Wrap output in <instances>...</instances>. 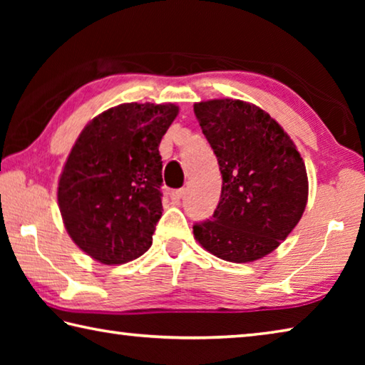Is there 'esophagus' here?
<instances>
[{
	"label": "esophagus",
	"instance_id": "obj_1",
	"mask_svg": "<svg viewBox=\"0 0 365 365\" xmlns=\"http://www.w3.org/2000/svg\"><path fill=\"white\" fill-rule=\"evenodd\" d=\"M185 193H187V190H185V188H180V190H175V191H172V193H170L172 201L178 202V201H180L182 197L185 196Z\"/></svg>",
	"mask_w": 365,
	"mask_h": 365
}]
</instances>
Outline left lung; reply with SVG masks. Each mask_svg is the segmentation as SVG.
<instances>
[{"label": "left lung", "mask_w": 365, "mask_h": 365, "mask_svg": "<svg viewBox=\"0 0 365 365\" xmlns=\"http://www.w3.org/2000/svg\"><path fill=\"white\" fill-rule=\"evenodd\" d=\"M195 114L222 174L219 205L211 220L193 225L195 238L228 262L267 256L306 209L304 160L279 122L255 104L201 101Z\"/></svg>", "instance_id": "8db88e82"}]
</instances>
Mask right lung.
Listing matches in <instances>:
<instances>
[{"instance_id":"obj_1","label":"right lung","mask_w":365,"mask_h":365,"mask_svg":"<svg viewBox=\"0 0 365 365\" xmlns=\"http://www.w3.org/2000/svg\"><path fill=\"white\" fill-rule=\"evenodd\" d=\"M175 104L125 103L95 117L73 145L59 178L67 233L103 264H125L150 250L163 215L159 143Z\"/></svg>"}]
</instances>
